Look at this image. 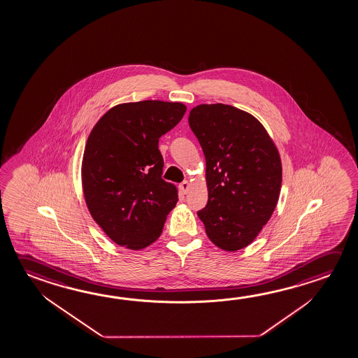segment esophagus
Masks as SVG:
<instances>
[{"mask_svg": "<svg viewBox=\"0 0 358 358\" xmlns=\"http://www.w3.org/2000/svg\"><path fill=\"white\" fill-rule=\"evenodd\" d=\"M180 191H181L182 194H187L188 191H189V182H182L181 185H180Z\"/></svg>", "mask_w": 358, "mask_h": 358, "instance_id": "1", "label": "esophagus"}]
</instances>
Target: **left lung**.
Returning <instances> with one entry per match:
<instances>
[{
  "instance_id": "left-lung-1",
  "label": "left lung",
  "mask_w": 358,
  "mask_h": 358,
  "mask_svg": "<svg viewBox=\"0 0 358 358\" xmlns=\"http://www.w3.org/2000/svg\"><path fill=\"white\" fill-rule=\"evenodd\" d=\"M188 123L206 159L208 201L197 215L212 243L235 252L252 243L275 211L280 153L264 124L234 106H196Z\"/></svg>"
}]
</instances>
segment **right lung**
<instances>
[{"label": "right lung", "instance_id": "right-lung-1", "mask_svg": "<svg viewBox=\"0 0 358 358\" xmlns=\"http://www.w3.org/2000/svg\"><path fill=\"white\" fill-rule=\"evenodd\" d=\"M185 112L181 102L121 103L106 112L88 136L83 196L94 222L120 246L137 251L152 245L176 206V186L161 177L159 138Z\"/></svg>", "mask_w": 358, "mask_h": 358}]
</instances>
